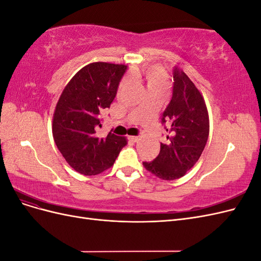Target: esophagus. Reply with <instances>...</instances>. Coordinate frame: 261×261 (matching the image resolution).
<instances>
[{
    "label": "esophagus",
    "mask_w": 261,
    "mask_h": 261,
    "mask_svg": "<svg viewBox=\"0 0 261 261\" xmlns=\"http://www.w3.org/2000/svg\"><path fill=\"white\" fill-rule=\"evenodd\" d=\"M128 138H129L130 140H133L134 143H137V141L139 140V137H138V136H129Z\"/></svg>",
    "instance_id": "1"
}]
</instances>
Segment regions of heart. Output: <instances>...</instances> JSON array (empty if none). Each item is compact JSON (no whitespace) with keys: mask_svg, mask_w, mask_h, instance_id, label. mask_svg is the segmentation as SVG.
I'll list each match as a JSON object with an SVG mask.
<instances>
[{"mask_svg":"<svg viewBox=\"0 0 261 261\" xmlns=\"http://www.w3.org/2000/svg\"><path fill=\"white\" fill-rule=\"evenodd\" d=\"M146 86L148 91L165 92L169 88V77L165 69L161 66L149 67L145 73Z\"/></svg>","mask_w":261,"mask_h":261,"instance_id":"1","label":"heart"}]
</instances>
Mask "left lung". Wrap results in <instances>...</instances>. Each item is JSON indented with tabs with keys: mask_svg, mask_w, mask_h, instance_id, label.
Returning <instances> with one entry per match:
<instances>
[{
	"mask_svg": "<svg viewBox=\"0 0 261 261\" xmlns=\"http://www.w3.org/2000/svg\"><path fill=\"white\" fill-rule=\"evenodd\" d=\"M173 96L162 115L167 123V144L153 161L143 162L161 179L184 176L200 158L209 136V114L201 92L183 72L174 69Z\"/></svg>",
	"mask_w": 261,
	"mask_h": 261,
	"instance_id": "left-lung-1",
	"label": "left lung"
}]
</instances>
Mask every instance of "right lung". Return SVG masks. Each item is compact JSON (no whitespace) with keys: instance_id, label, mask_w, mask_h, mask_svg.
<instances>
[{"instance_id":"obj_1","label":"right lung","mask_w":261,"mask_h":261,"mask_svg":"<svg viewBox=\"0 0 261 261\" xmlns=\"http://www.w3.org/2000/svg\"><path fill=\"white\" fill-rule=\"evenodd\" d=\"M124 64L94 62L73 76L55 106L52 134L66 162L84 175H97L111 168L125 137L109 133L99 137L100 113L110 108L126 70Z\"/></svg>"}]
</instances>
